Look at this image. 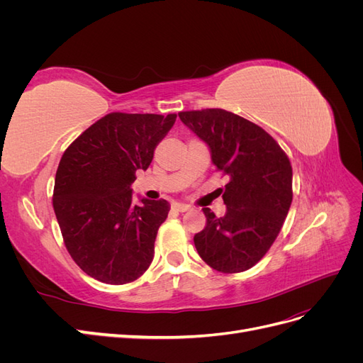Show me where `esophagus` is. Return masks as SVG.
<instances>
[{
    "mask_svg": "<svg viewBox=\"0 0 363 363\" xmlns=\"http://www.w3.org/2000/svg\"><path fill=\"white\" fill-rule=\"evenodd\" d=\"M171 207H172V211H175V212H186V211H189V208H191V206L183 204V203H174Z\"/></svg>",
    "mask_w": 363,
    "mask_h": 363,
    "instance_id": "34e87169",
    "label": "esophagus"
}]
</instances>
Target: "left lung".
<instances>
[{"mask_svg":"<svg viewBox=\"0 0 363 363\" xmlns=\"http://www.w3.org/2000/svg\"><path fill=\"white\" fill-rule=\"evenodd\" d=\"M182 123L211 150L218 171L228 175L225 215L203 207L206 227L194 236L200 257L216 271L255 267L279 236L292 203V167L262 127L223 108L180 112Z\"/></svg>","mask_w":363,"mask_h":363,"instance_id":"8db88e82","label":"left lung"}]
</instances>
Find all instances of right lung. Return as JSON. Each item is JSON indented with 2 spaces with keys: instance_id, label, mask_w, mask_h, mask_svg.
Wrapping results in <instances>:
<instances>
[{
  "instance_id": "right-lung-1",
  "label": "right lung",
  "mask_w": 363,
  "mask_h": 363,
  "mask_svg": "<svg viewBox=\"0 0 363 363\" xmlns=\"http://www.w3.org/2000/svg\"><path fill=\"white\" fill-rule=\"evenodd\" d=\"M177 115L108 113L63 152L52 207L74 262L87 276L125 284L144 274L167 219V200L133 204L136 171L147 169Z\"/></svg>"
}]
</instances>
